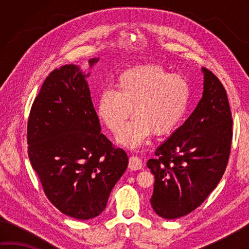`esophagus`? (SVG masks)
<instances>
[{"label": "esophagus", "mask_w": 249, "mask_h": 249, "mask_svg": "<svg viewBox=\"0 0 249 249\" xmlns=\"http://www.w3.org/2000/svg\"><path fill=\"white\" fill-rule=\"evenodd\" d=\"M128 167L131 169V170H139V169L142 168L141 158H139L138 156H131L129 158Z\"/></svg>", "instance_id": "esophagus-1"}]
</instances>
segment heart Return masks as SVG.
<instances>
[{
  "label": "heart",
  "instance_id": "obj_1",
  "mask_svg": "<svg viewBox=\"0 0 249 249\" xmlns=\"http://www.w3.org/2000/svg\"><path fill=\"white\" fill-rule=\"evenodd\" d=\"M189 83L178 73L156 64L136 66L119 76L115 91L99 95L96 111L102 123L118 133L133 109V120L120 131L118 142L130 149L144 143L152 131L170 133L182 121L189 102Z\"/></svg>",
  "mask_w": 249,
  "mask_h": 249
}]
</instances>
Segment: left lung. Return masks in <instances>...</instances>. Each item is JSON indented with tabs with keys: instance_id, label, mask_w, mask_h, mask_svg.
<instances>
[{
	"instance_id": "1",
	"label": "left lung",
	"mask_w": 249,
	"mask_h": 249,
	"mask_svg": "<svg viewBox=\"0 0 249 249\" xmlns=\"http://www.w3.org/2000/svg\"><path fill=\"white\" fill-rule=\"evenodd\" d=\"M203 94L185 123L147 160L154 174L150 202L155 213L176 219L202 204L224 176L232 141V116L226 89L202 68Z\"/></svg>"
}]
</instances>
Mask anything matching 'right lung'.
<instances>
[{
  "label": "right lung",
  "instance_id": "1",
  "mask_svg": "<svg viewBox=\"0 0 249 249\" xmlns=\"http://www.w3.org/2000/svg\"><path fill=\"white\" fill-rule=\"evenodd\" d=\"M98 60H89V67ZM89 76L72 64L50 72L28 121L29 158L47 198L80 220L103 213L128 165L126 152L100 133Z\"/></svg>",
  "mask_w": 249,
  "mask_h": 249
}]
</instances>
